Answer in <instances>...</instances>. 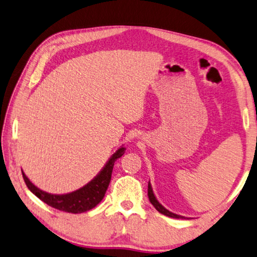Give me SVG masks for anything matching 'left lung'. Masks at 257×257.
<instances>
[{"instance_id": "left-lung-1", "label": "left lung", "mask_w": 257, "mask_h": 257, "mask_svg": "<svg viewBox=\"0 0 257 257\" xmlns=\"http://www.w3.org/2000/svg\"><path fill=\"white\" fill-rule=\"evenodd\" d=\"M148 194H149V199H150L151 203H152V205L154 206V208H156V209L159 211V213L164 214V215H166V216H168V217H173V218H184V217H183V216H180V215H176V214L172 213V211L167 210V209L165 208V207L162 206L161 203L157 200V198L154 197V194H153V191H152V187H151L150 182H149Z\"/></svg>"}]
</instances>
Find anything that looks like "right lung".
I'll return each instance as SVG.
<instances>
[{
    "mask_svg": "<svg viewBox=\"0 0 257 257\" xmlns=\"http://www.w3.org/2000/svg\"><path fill=\"white\" fill-rule=\"evenodd\" d=\"M124 152L125 149L120 148L111 157L103 170L90 183H88L87 185L74 191V192L67 194L59 195L47 193L44 191L38 189L34 184H32L31 181L28 180L24 173L23 177L27 187L31 190V192H33L36 197L41 199L43 202H46L47 205L54 207V208L58 210L66 211V213H84V211L92 209L93 207H96L103 200L104 195L106 193V190L109 185V182H111L114 162L116 161V159L123 156Z\"/></svg>",
    "mask_w": 257,
    "mask_h": 257,
    "instance_id": "add662e5",
    "label": "right lung"
}]
</instances>
